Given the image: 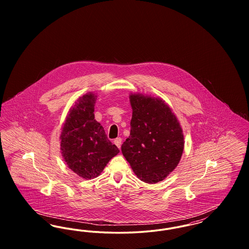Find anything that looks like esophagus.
Returning <instances> with one entry per match:
<instances>
[{
	"label": "esophagus",
	"instance_id": "obj_1",
	"mask_svg": "<svg viewBox=\"0 0 249 249\" xmlns=\"http://www.w3.org/2000/svg\"><path fill=\"white\" fill-rule=\"evenodd\" d=\"M121 142H122V139L120 138V137H119V138H116L115 140H114V142H115V144L119 147V148H120V146H121Z\"/></svg>",
	"mask_w": 249,
	"mask_h": 249
}]
</instances>
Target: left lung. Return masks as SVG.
Masks as SVG:
<instances>
[{
  "mask_svg": "<svg viewBox=\"0 0 249 249\" xmlns=\"http://www.w3.org/2000/svg\"><path fill=\"white\" fill-rule=\"evenodd\" d=\"M132 117L122 154L137 178L148 184L162 181L178 165L184 135L176 115L160 98L130 94Z\"/></svg>",
  "mask_w": 249,
  "mask_h": 249,
  "instance_id": "8db88e82",
  "label": "left lung"
}]
</instances>
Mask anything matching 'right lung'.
Wrapping results in <instances>:
<instances>
[{"label": "right lung", "mask_w": 249, "mask_h": 249, "mask_svg": "<svg viewBox=\"0 0 249 249\" xmlns=\"http://www.w3.org/2000/svg\"><path fill=\"white\" fill-rule=\"evenodd\" d=\"M97 96L80 97L71 107L60 134V150L66 164L85 179L97 178L109 160L119 153L107 138L103 126L94 119Z\"/></svg>", "instance_id": "1"}]
</instances>
